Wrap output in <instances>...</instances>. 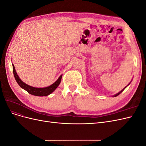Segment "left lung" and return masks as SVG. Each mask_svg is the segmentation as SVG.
<instances>
[{"label":"left lung","instance_id":"obj_1","mask_svg":"<svg viewBox=\"0 0 146 146\" xmlns=\"http://www.w3.org/2000/svg\"><path fill=\"white\" fill-rule=\"evenodd\" d=\"M129 84H130V83H129ZM127 86H126V87H127ZM126 87H125L124 88H123V89L122 90H121V91L120 92H118V93H117V94H115V95H114V96H113V97H116V96H117L118 95H119V94H120L121 93V92H122V91H123V90H125V88Z\"/></svg>","mask_w":146,"mask_h":146}]
</instances>
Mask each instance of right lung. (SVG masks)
Segmentation results:
<instances>
[{"label": "right lung", "mask_w": 146, "mask_h": 146, "mask_svg": "<svg viewBox=\"0 0 146 146\" xmlns=\"http://www.w3.org/2000/svg\"><path fill=\"white\" fill-rule=\"evenodd\" d=\"M12 65H13V74H14L15 80L17 82V83H18V85L23 88V89L27 91L29 94L33 96H47L48 95L50 94L52 92H54L56 89V88L58 87V85H60L61 80V77H62V76H63V75H61L60 77L58 78V80H57L55 83L52 84V85H50L49 86L45 87V88H35V87L29 86L22 81L20 79V78L19 77L18 75H17L16 73L15 66L13 65V64H12Z\"/></svg>", "instance_id": "add662e5"}]
</instances>
